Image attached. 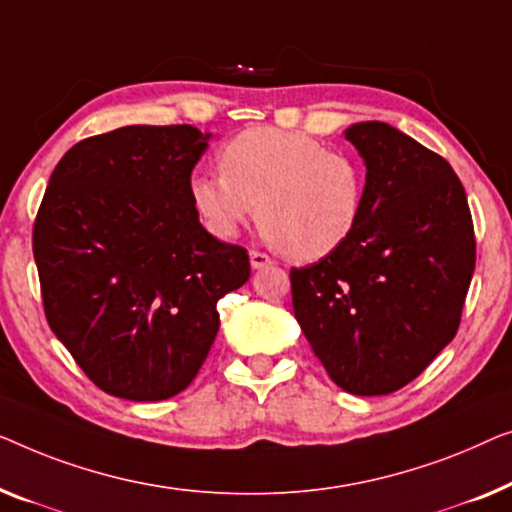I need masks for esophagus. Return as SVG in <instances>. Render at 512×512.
I'll list each match as a JSON object with an SVG mask.
<instances>
[{"label": "esophagus", "mask_w": 512, "mask_h": 512, "mask_svg": "<svg viewBox=\"0 0 512 512\" xmlns=\"http://www.w3.org/2000/svg\"><path fill=\"white\" fill-rule=\"evenodd\" d=\"M250 264H253V269H264V266L273 264V259L269 255L259 253V250H250Z\"/></svg>", "instance_id": "1"}]
</instances>
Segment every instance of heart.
<instances>
[{
	"label": "heart",
	"mask_w": 512,
	"mask_h": 512,
	"mask_svg": "<svg viewBox=\"0 0 512 512\" xmlns=\"http://www.w3.org/2000/svg\"><path fill=\"white\" fill-rule=\"evenodd\" d=\"M220 169L190 181L194 211L218 239H234L257 213L266 239L315 262L345 246L362 220V164L308 134L246 129L222 148Z\"/></svg>",
	"instance_id": "heart-1"
}]
</instances>
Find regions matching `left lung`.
Listing matches in <instances>:
<instances>
[{"instance_id":"8db88e82","label":"left lung","mask_w":512,"mask_h":512,"mask_svg":"<svg viewBox=\"0 0 512 512\" xmlns=\"http://www.w3.org/2000/svg\"><path fill=\"white\" fill-rule=\"evenodd\" d=\"M366 167L348 243L290 271L301 331L329 378L380 397L415 380L457 334L475 269L464 185L441 155L387 122L345 129Z\"/></svg>"}]
</instances>
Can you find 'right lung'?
<instances>
[{"instance_id":"1","label":"right lung","mask_w":512,"mask_h":512,"mask_svg":"<svg viewBox=\"0 0 512 512\" xmlns=\"http://www.w3.org/2000/svg\"><path fill=\"white\" fill-rule=\"evenodd\" d=\"M211 134L129 125L67 150L32 234L43 311L92 383L162 401L197 376L218 301L250 278L246 248L201 227L190 201Z\"/></svg>"}]
</instances>
